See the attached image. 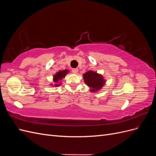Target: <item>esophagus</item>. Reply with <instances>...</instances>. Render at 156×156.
I'll return each mask as SVG.
<instances>
[{
	"label": "esophagus",
	"mask_w": 156,
	"mask_h": 156,
	"mask_svg": "<svg viewBox=\"0 0 156 156\" xmlns=\"http://www.w3.org/2000/svg\"><path fill=\"white\" fill-rule=\"evenodd\" d=\"M72 72L73 73H77L78 72V69L77 68H73V69H72Z\"/></svg>",
	"instance_id": "esophagus-1"
}]
</instances>
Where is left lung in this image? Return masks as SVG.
Returning <instances> with one entry per match:
<instances>
[{
  "label": "left lung",
  "mask_w": 156,
  "mask_h": 156,
  "mask_svg": "<svg viewBox=\"0 0 156 156\" xmlns=\"http://www.w3.org/2000/svg\"><path fill=\"white\" fill-rule=\"evenodd\" d=\"M84 81L90 87L92 92H98L105 85L106 80L100 73L94 71H88L83 75Z\"/></svg>",
  "instance_id": "left-lung-1"
}]
</instances>
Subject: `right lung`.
I'll use <instances>...</instances> for the list:
<instances>
[{
  "label": "right lung",
  "instance_id": "add662e5",
  "mask_svg": "<svg viewBox=\"0 0 156 156\" xmlns=\"http://www.w3.org/2000/svg\"><path fill=\"white\" fill-rule=\"evenodd\" d=\"M69 72V71L68 69L58 71V72H56L55 75H53V80L54 83L50 84V85L55 87H58L60 85H61V84H62V81H62V79H64L66 75Z\"/></svg>",
  "mask_w": 156,
  "mask_h": 156
}]
</instances>
